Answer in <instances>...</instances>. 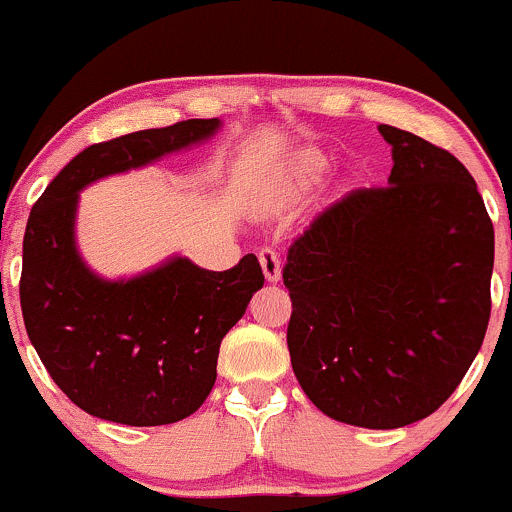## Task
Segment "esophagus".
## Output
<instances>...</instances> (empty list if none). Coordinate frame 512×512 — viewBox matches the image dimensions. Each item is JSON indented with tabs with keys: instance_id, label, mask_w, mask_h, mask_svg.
Returning <instances> with one entry per match:
<instances>
[{
	"instance_id": "34e87169",
	"label": "esophagus",
	"mask_w": 512,
	"mask_h": 512,
	"mask_svg": "<svg viewBox=\"0 0 512 512\" xmlns=\"http://www.w3.org/2000/svg\"><path fill=\"white\" fill-rule=\"evenodd\" d=\"M258 261H261V268H263V276H266V281H271V283L281 281V258H278L276 249H271V246L261 249V251H258Z\"/></svg>"
}]
</instances>
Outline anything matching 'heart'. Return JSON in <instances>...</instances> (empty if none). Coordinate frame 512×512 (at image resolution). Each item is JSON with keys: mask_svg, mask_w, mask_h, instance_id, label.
<instances>
[{"mask_svg": "<svg viewBox=\"0 0 512 512\" xmlns=\"http://www.w3.org/2000/svg\"><path fill=\"white\" fill-rule=\"evenodd\" d=\"M325 167H328V160L318 150H305L298 157V162H295V175L303 179V182H315V179L323 175Z\"/></svg>", "mask_w": 512, "mask_h": 512, "instance_id": "obj_1", "label": "heart"}]
</instances>
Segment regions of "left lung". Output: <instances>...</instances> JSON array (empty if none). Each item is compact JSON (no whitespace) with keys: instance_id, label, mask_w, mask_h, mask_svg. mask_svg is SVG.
Here are the masks:
<instances>
[{"instance_id":"obj_1","label":"left lung","mask_w":512,"mask_h":512,"mask_svg":"<svg viewBox=\"0 0 512 512\" xmlns=\"http://www.w3.org/2000/svg\"><path fill=\"white\" fill-rule=\"evenodd\" d=\"M387 187L352 189L288 249V350L330 419L399 429L434 414L476 360L491 318L493 224L449 150L379 125Z\"/></svg>"}]
</instances>
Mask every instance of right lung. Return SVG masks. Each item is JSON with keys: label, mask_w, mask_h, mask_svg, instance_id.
<instances>
[{"label": "right lung", "mask_w": 512, "mask_h": 512, "mask_svg": "<svg viewBox=\"0 0 512 512\" xmlns=\"http://www.w3.org/2000/svg\"><path fill=\"white\" fill-rule=\"evenodd\" d=\"M219 118L140 130L78 152L31 209L21 263V315L36 355L76 407L128 426L194 414L217 379L219 345L263 288L246 254L229 271L175 256L152 271L105 281L76 249L78 192L212 138Z\"/></svg>", "instance_id": "add662e5"}]
</instances>
